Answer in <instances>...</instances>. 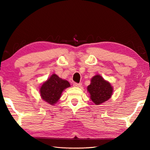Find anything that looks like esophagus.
<instances>
[{
	"mask_svg": "<svg viewBox=\"0 0 150 150\" xmlns=\"http://www.w3.org/2000/svg\"><path fill=\"white\" fill-rule=\"evenodd\" d=\"M81 85H82L81 83H79V84H78V83H73V86H74V87H77V88L81 87Z\"/></svg>",
	"mask_w": 150,
	"mask_h": 150,
	"instance_id": "1",
	"label": "esophagus"
}]
</instances>
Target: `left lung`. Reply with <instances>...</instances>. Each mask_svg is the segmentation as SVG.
<instances>
[{
  "label": "left lung",
  "instance_id": "1",
  "mask_svg": "<svg viewBox=\"0 0 150 150\" xmlns=\"http://www.w3.org/2000/svg\"><path fill=\"white\" fill-rule=\"evenodd\" d=\"M87 91L93 103L95 105H100L111 97L113 87L101 75H96L91 79V83L88 86Z\"/></svg>",
  "mask_w": 150,
  "mask_h": 150
}]
</instances>
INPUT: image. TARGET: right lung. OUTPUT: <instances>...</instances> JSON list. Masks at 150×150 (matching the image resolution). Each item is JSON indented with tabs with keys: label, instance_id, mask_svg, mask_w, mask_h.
<instances>
[{
	"label": "right lung",
	"instance_id": "1",
	"mask_svg": "<svg viewBox=\"0 0 150 150\" xmlns=\"http://www.w3.org/2000/svg\"><path fill=\"white\" fill-rule=\"evenodd\" d=\"M70 87L69 82L53 73L40 86L39 91L41 98L50 105L59 101L64 90Z\"/></svg>",
	"mask_w": 150,
	"mask_h": 150
}]
</instances>
